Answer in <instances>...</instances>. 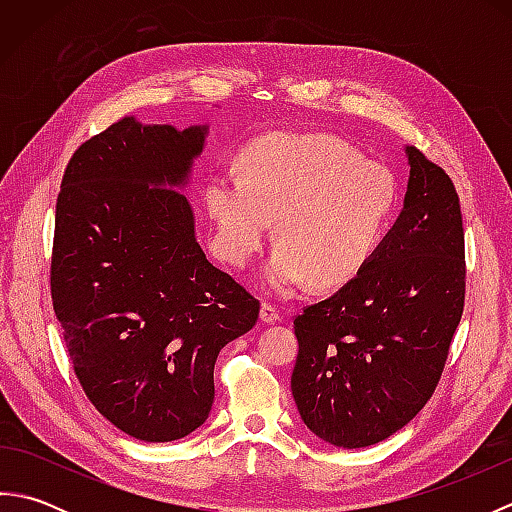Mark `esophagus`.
Returning a JSON list of instances; mask_svg holds the SVG:
<instances>
[{
  "label": "esophagus",
  "instance_id": "34e87169",
  "mask_svg": "<svg viewBox=\"0 0 512 512\" xmlns=\"http://www.w3.org/2000/svg\"><path fill=\"white\" fill-rule=\"evenodd\" d=\"M259 317H262L264 323H277L281 319V312L277 306H273V303L266 301L262 303V314H259Z\"/></svg>",
  "mask_w": 512,
  "mask_h": 512
}]
</instances>
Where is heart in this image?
<instances>
[{
	"label": "heart",
	"instance_id": "obj_1",
	"mask_svg": "<svg viewBox=\"0 0 512 512\" xmlns=\"http://www.w3.org/2000/svg\"><path fill=\"white\" fill-rule=\"evenodd\" d=\"M242 171L244 178L220 171L206 182L215 246L228 264L246 266L277 217L281 242L266 268L277 292L310 277L328 288L354 279L376 253L400 200L394 171L332 134L262 136L244 151Z\"/></svg>",
	"mask_w": 512,
	"mask_h": 512
}]
</instances>
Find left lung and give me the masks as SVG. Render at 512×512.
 <instances>
[{"mask_svg":"<svg viewBox=\"0 0 512 512\" xmlns=\"http://www.w3.org/2000/svg\"><path fill=\"white\" fill-rule=\"evenodd\" d=\"M407 156L405 209L385 242L339 292L295 317L292 396L334 447H372L427 405L464 312L458 191L420 149Z\"/></svg>","mask_w":512,"mask_h":512,"instance_id":"left-lung-1","label":"left lung"}]
</instances>
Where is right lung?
<instances>
[{"mask_svg": "<svg viewBox=\"0 0 512 512\" xmlns=\"http://www.w3.org/2000/svg\"><path fill=\"white\" fill-rule=\"evenodd\" d=\"M204 127H107L74 151L54 213L52 308L92 405L143 442L209 418L213 367L259 319V301L193 235L187 180Z\"/></svg>", "mask_w": 512, "mask_h": 512, "instance_id": "1", "label": "right lung"}]
</instances>
